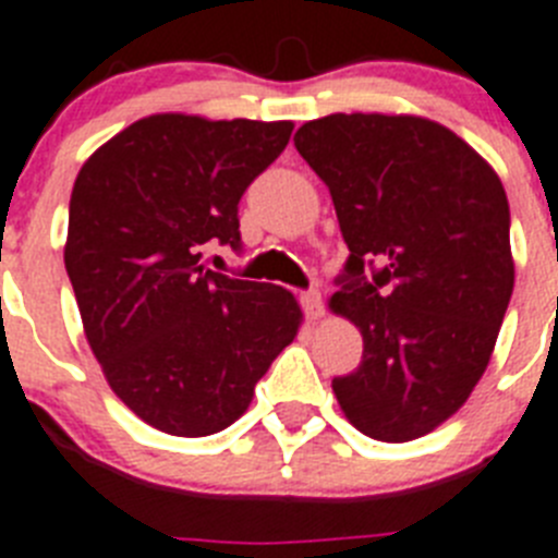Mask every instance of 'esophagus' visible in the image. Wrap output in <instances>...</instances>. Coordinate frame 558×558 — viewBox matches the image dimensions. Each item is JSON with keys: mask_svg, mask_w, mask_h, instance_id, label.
<instances>
[{"mask_svg": "<svg viewBox=\"0 0 558 558\" xmlns=\"http://www.w3.org/2000/svg\"><path fill=\"white\" fill-rule=\"evenodd\" d=\"M301 303H303V312H306L308 320H320V317H323V298H320V292H315V289H312V292L303 294Z\"/></svg>", "mask_w": 558, "mask_h": 558, "instance_id": "34e87169", "label": "esophagus"}]
</instances>
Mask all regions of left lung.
Returning <instances> with one entry per match:
<instances>
[{"instance_id":"1","label":"left lung","mask_w":558,"mask_h":558,"mask_svg":"<svg viewBox=\"0 0 558 558\" xmlns=\"http://www.w3.org/2000/svg\"><path fill=\"white\" fill-rule=\"evenodd\" d=\"M294 147L329 186L351 252L329 306L360 329L363 360L331 380L337 402L372 439L425 437L465 405L510 303L502 181L460 135L405 112L306 121Z\"/></svg>"}]
</instances>
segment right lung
<instances>
[{
	"label": "right lung",
	"instance_id": "right-lung-1",
	"mask_svg": "<svg viewBox=\"0 0 558 558\" xmlns=\"http://www.w3.org/2000/svg\"><path fill=\"white\" fill-rule=\"evenodd\" d=\"M292 130L156 112L78 170L64 269L84 337L112 395L163 434L229 428L301 329L292 292L201 264L207 243L241 246L238 201Z\"/></svg>",
	"mask_w": 558,
	"mask_h": 558
}]
</instances>
